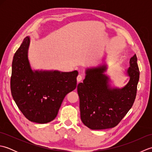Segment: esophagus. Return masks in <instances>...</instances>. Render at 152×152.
Returning <instances> with one entry per match:
<instances>
[{
    "label": "esophagus",
    "instance_id": "esophagus-1",
    "mask_svg": "<svg viewBox=\"0 0 152 152\" xmlns=\"http://www.w3.org/2000/svg\"><path fill=\"white\" fill-rule=\"evenodd\" d=\"M83 79V76L81 75V74H79V75L77 76V81L78 82H80Z\"/></svg>",
    "mask_w": 152,
    "mask_h": 152
}]
</instances>
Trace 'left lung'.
<instances>
[{
    "label": "left lung",
    "mask_w": 152,
    "mask_h": 152,
    "mask_svg": "<svg viewBox=\"0 0 152 152\" xmlns=\"http://www.w3.org/2000/svg\"><path fill=\"white\" fill-rule=\"evenodd\" d=\"M127 70L129 81L121 89L112 88L110 78L104 74L106 64L86 70V78L77 91L80 98V117L83 124L93 130L115 127L131 108L137 95L140 72L136 54Z\"/></svg>",
    "instance_id": "1"
}]
</instances>
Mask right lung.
I'll return each instance as SVG.
<instances>
[{"instance_id":"add662e5","label":"right lung","mask_w":152,"mask_h":152,"mask_svg":"<svg viewBox=\"0 0 152 152\" xmlns=\"http://www.w3.org/2000/svg\"><path fill=\"white\" fill-rule=\"evenodd\" d=\"M29 44L27 37L13 58L11 93L25 118L46 124L56 118L64 96L76 89L78 72L33 70L28 59Z\"/></svg>"}]
</instances>
